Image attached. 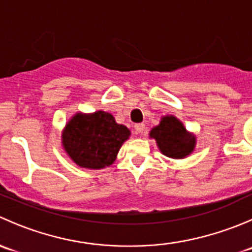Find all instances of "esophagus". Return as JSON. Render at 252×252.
<instances>
[{
  "instance_id": "obj_1",
  "label": "esophagus",
  "mask_w": 252,
  "mask_h": 252,
  "mask_svg": "<svg viewBox=\"0 0 252 252\" xmlns=\"http://www.w3.org/2000/svg\"><path fill=\"white\" fill-rule=\"evenodd\" d=\"M135 130L138 134H142L146 131V126H145L144 123H139V124H135Z\"/></svg>"
}]
</instances>
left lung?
Segmentation results:
<instances>
[{
    "mask_svg": "<svg viewBox=\"0 0 252 252\" xmlns=\"http://www.w3.org/2000/svg\"><path fill=\"white\" fill-rule=\"evenodd\" d=\"M150 136L156 139L162 154L172 158H184L195 147V136L188 134L184 126L173 116L163 117L159 126L150 131Z\"/></svg>",
    "mask_w": 252,
    "mask_h": 252,
    "instance_id": "left-lung-1",
    "label": "left lung"
}]
</instances>
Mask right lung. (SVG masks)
Wrapping results in <instances>:
<instances>
[{
    "mask_svg": "<svg viewBox=\"0 0 252 252\" xmlns=\"http://www.w3.org/2000/svg\"><path fill=\"white\" fill-rule=\"evenodd\" d=\"M129 135V129L116 123L112 114L98 111L75 114L65 126L62 142L65 152L78 166L100 169L113 163Z\"/></svg>",
    "mask_w": 252,
    "mask_h": 252,
    "instance_id": "1",
    "label": "right lung"
}]
</instances>
